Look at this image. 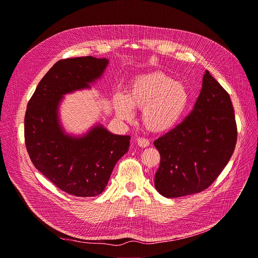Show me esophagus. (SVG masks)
Masks as SVG:
<instances>
[{
    "instance_id": "1",
    "label": "esophagus",
    "mask_w": 258,
    "mask_h": 258,
    "mask_svg": "<svg viewBox=\"0 0 258 258\" xmlns=\"http://www.w3.org/2000/svg\"><path fill=\"white\" fill-rule=\"evenodd\" d=\"M137 143H138V145H139L140 147H147V146H149V144H150V142H149L148 139L142 138V137H139V138L137 139Z\"/></svg>"
}]
</instances>
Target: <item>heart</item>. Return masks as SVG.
Masks as SVG:
<instances>
[{"label":"heart","instance_id":"1","mask_svg":"<svg viewBox=\"0 0 258 258\" xmlns=\"http://www.w3.org/2000/svg\"><path fill=\"white\" fill-rule=\"evenodd\" d=\"M190 93L180 83L162 72L135 77L125 92L114 97V108L119 118L130 120L133 109L142 110V122L152 133H166L182 119Z\"/></svg>","mask_w":258,"mask_h":258}]
</instances>
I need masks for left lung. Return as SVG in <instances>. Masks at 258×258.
<instances>
[{
	"instance_id": "obj_1",
	"label": "left lung",
	"mask_w": 258,
	"mask_h": 258,
	"mask_svg": "<svg viewBox=\"0 0 258 258\" xmlns=\"http://www.w3.org/2000/svg\"><path fill=\"white\" fill-rule=\"evenodd\" d=\"M236 139L230 96L207 71L192 112L153 142L161 154L154 186L167 198L200 193L225 168Z\"/></svg>"
}]
</instances>
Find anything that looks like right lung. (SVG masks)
Segmentation results:
<instances>
[{
  "instance_id": "right-lung-1",
  "label": "right lung",
  "mask_w": 258,
  "mask_h": 258,
  "mask_svg": "<svg viewBox=\"0 0 258 258\" xmlns=\"http://www.w3.org/2000/svg\"><path fill=\"white\" fill-rule=\"evenodd\" d=\"M109 61L91 56L58 61L39 82L25 115V142L29 157L48 180L77 197H93L105 190L112 171L127 152L130 136L96 125L83 137L64 133L58 107L62 96L89 88Z\"/></svg>"
}]
</instances>
